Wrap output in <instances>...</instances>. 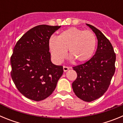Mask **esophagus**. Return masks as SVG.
<instances>
[{"label": "esophagus", "mask_w": 123, "mask_h": 123, "mask_svg": "<svg viewBox=\"0 0 123 123\" xmlns=\"http://www.w3.org/2000/svg\"><path fill=\"white\" fill-rule=\"evenodd\" d=\"M69 69V68L68 67H67V66H63V71H65V72H66V71H68Z\"/></svg>", "instance_id": "34e87169"}]
</instances>
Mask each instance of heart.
Returning <instances> with one entry per match:
<instances>
[{
    "instance_id": "1",
    "label": "heart",
    "mask_w": 123,
    "mask_h": 123,
    "mask_svg": "<svg viewBox=\"0 0 123 123\" xmlns=\"http://www.w3.org/2000/svg\"><path fill=\"white\" fill-rule=\"evenodd\" d=\"M49 48L55 62L60 63L68 55L77 62H84L91 58L96 46V37L91 31L72 27L61 32L57 37H52Z\"/></svg>"
}]
</instances>
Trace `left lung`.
Returning a JSON list of instances; mask_svg holds the SVG:
<instances>
[{"label":"left lung","instance_id":"1","mask_svg":"<svg viewBox=\"0 0 123 123\" xmlns=\"http://www.w3.org/2000/svg\"><path fill=\"white\" fill-rule=\"evenodd\" d=\"M96 35L95 55L86 63L73 67L77 78L72 83L74 94L85 102L94 101L105 94L115 71L116 54L109 40L92 25L87 24Z\"/></svg>","mask_w":123,"mask_h":123}]
</instances>
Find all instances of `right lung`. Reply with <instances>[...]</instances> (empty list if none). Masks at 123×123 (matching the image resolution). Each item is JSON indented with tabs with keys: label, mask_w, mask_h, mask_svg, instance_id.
I'll return each instance as SVG.
<instances>
[{
	"label": "right lung",
	"mask_w": 123,
	"mask_h": 123,
	"mask_svg": "<svg viewBox=\"0 0 123 123\" xmlns=\"http://www.w3.org/2000/svg\"><path fill=\"white\" fill-rule=\"evenodd\" d=\"M60 26L42 25L29 29L17 42L10 58L11 76L18 91L34 101L52 94L63 73L51 62L49 41Z\"/></svg>",
	"instance_id": "right-lung-1"
}]
</instances>
